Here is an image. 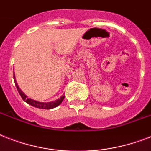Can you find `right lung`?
Wrapping results in <instances>:
<instances>
[{
    "instance_id": "1",
    "label": "right lung",
    "mask_w": 151,
    "mask_h": 151,
    "mask_svg": "<svg viewBox=\"0 0 151 151\" xmlns=\"http://www.w3.org/2000/svg\"><path fill=\"white\" fill-rule=\"evenodd\" d=\"M14 81H15V85L16 86V88H17L18 92L19 93V95L22 97V99L27 103L29 105L33 106L34 107L37 108H40V109H45V110H49V109H52V108H55L58 106L60 104V103L63 102V100L64 99V97L65 96H62L60 97L59 99H58L57 100H55L53 102H49V103H41V102H38V101L34 100V99H29V98H27V96L26 95L23 93V92L21 91L19 86L17 85V82H16V80H15V74H14Z\"/></svg>"
}]
</instances>
